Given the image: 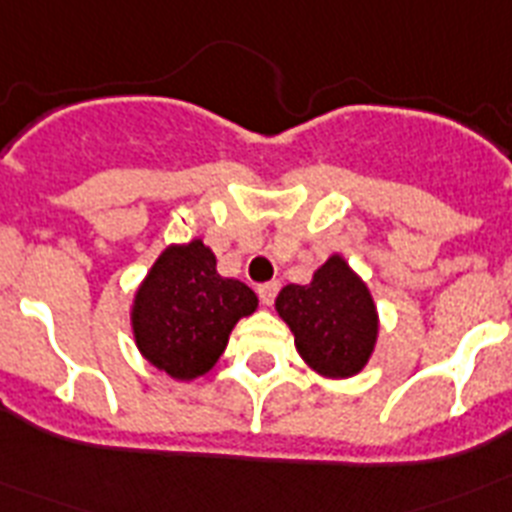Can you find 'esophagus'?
<instances>
[{
	"instance_id": "34e87169",
	"label": "esophagus",
	"mask_w": 512,
	"mask_h": 512,
	"mask_svg": "<svg viewBox=\"0 0 512 512\" xmlns=\"http://www.w3.org/2000/svg\"><path fill=\"white\" fill-rule=\"evenodd\" d=\"M256 292H259V297H261V302H264V305H271V302H274V297H277V292H279V282L259 284V287H256Z\"/></svg>"
}]
</instances>
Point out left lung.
<instances>
[{"label": "left lung", "mask_w": 512, "mask_h": 512, "mask_svg": "<svg viewBox=\"0 0 512 512\" xmlns=\"http://www.w3.org/2000/svg\"><path fill=\"white\" fill-rule=\"evenodd\" d=\"M277 312L295 333L302 359L323 377H354L372 356L379 333L377 305L338 253L312 274L310 284H287L277 297Z\"/></svg>", "instance_id": "obj_1"}]
</instances>
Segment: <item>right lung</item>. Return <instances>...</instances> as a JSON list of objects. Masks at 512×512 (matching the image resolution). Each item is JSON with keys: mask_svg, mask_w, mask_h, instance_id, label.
Segmentation results:
<instances>
[{"mask_svg": "<svg viewBox=\"0 0 512 512\" xmlns=\"http://www.w3.org/2000/svg\"><path fill=\"white\" fill-rule=\"evenodd\" d=\"M215 253L200 241L169 246L135 292V346L169 377L207 374L228 346L230 330L259 307L253 289L217 274Z\"/></svg>", "mask_w": 512, "mask_h": 512, "instance_id": "obj_1", "label": "right lung"}]
</instances>
